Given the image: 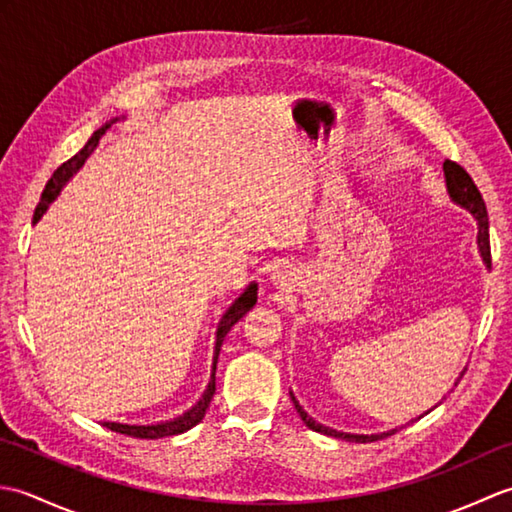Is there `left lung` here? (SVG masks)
<instances>
[{"label":"left lung","mask_w":512,"mask_h":512,"mask_svg":"<svg viewBox=\"0 0 512 512\" xmlns=\"http://www.w3.org/2000/svg\"><path fill=\"white\" fill-rule=\"evenodd\" d=\"M442 169H444V182H447V191H449L451 202L462 206V209H466L475 217V222H477V248H480V257H482L484 266L491 268V244H488V213H486V204L482 200V195H480V191H477L475 182L471 180L469 173H466L458 165V162L444 160ZM462 376H464V372L460 374V378ZM455 385H458V383H455ZM290 398H292V402H295V409L301 416L303 424H306V427L312 429V431L323 433V436L339 438V440H347V442H374V440H383V438L391 436V433L398 431V429H391V431H383V433H369V436H365V433L336 431L332 427H325V424L317 422L312 416H308L306 409L299 405V400L295 398L292 391H290Z\"/></svg>","instance_id":"obj_1"}]
</instances>
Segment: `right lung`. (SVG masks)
<instances>
[{"instance_id":"1","label":"right lung","mask_w":512,"mask_h":512,"mask_svg":"<svg viewBox=\"0 0 512 512\" xmlns=\"http://www.w3.org/2000/svg\"><path fill=\"white\" fill-rule=\"evenodd\" d=\"M114 123H118V118H112L110 123H105L103 127L96 129V132L92 134V138L85 143V147L79 151V154L72 156L68 162H63V165L52 173V178L48 180L46 189H43L41 193V200L37 204L35 209V217H32V224H37L43 213L48 211V206L57 200V195L61 193V189L68 184L74 173L79 171L85 160H88L92 154L96 145H99V140L103 138V134L110 129ZM257 303V284L255 281H250V284L246 286V290L239 295L233 303L231 308H228L224 314L220 323H217V332H215V347H213V365H211V380L209 385H206L202 398L195 402V405L191 409H187L182 413V416L173 418V420H165V422H154V424H127V422H103V427H107L110 431H116V433H123V436H129V438H143V440H158V438H167V436H178V433H184L193 429L195 424L202 422L206 409H209L211 405V398L215 394V365H217V356H220V347H222V341L224 336L231 332L233 325L244 317V314L253 308Z\"/></svg>"}]
</instances>
